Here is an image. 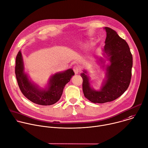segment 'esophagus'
Instances as JSON below:
<instances>
[{"instance_id": "obj_1", "label": "esophagus", "mask_w": 148, "mask_h": 148, "mask_svg": "<svg viewBox=\"0 0 148 148\" xmlns=\"http://www.w3.org/2000/svg\"><path fill=\"white\" fill-rule=\"evenodd\" d=\"M73 70H74V73H75V74H77L79 73V71H80V69H79V67H78V66H74V67H73Z\"/></svg>"}]
</instances>
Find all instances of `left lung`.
I'll return each mask as SVG.
<instances>
[{
    "mask_svg": "<svg viewBox=\"0 0 148 148\" xmlns=\"http://www.w3.org/2000/svg\"><path fill=\"white\" fill-rule=\"evenodd\" d=\"M104 29L106 38L103 55L110 64L105 68V59L98 58L101 68L105 70V78L100 89L95 90L90 86V78L85 70L81 74L84 95L95 103H104L117 99L127 89L131 78L132 56L128 43L114 30L109 27Z\"/></svg>",
    "mask_w": 148,
    "mask_h": 148,
    "instance_id": "left-lung-1",
    "label": "left lung"
}]
</instances>
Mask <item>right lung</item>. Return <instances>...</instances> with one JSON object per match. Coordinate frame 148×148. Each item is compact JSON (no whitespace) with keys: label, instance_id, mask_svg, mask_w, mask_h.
Returning a JSON list of instances; mask_svg holds the SVG:
<instances>
[{"label":"right lung","instance_id":"right-lung-1","mask_svg":"<svg viewBox=\"0 0 148 148\" xmlns=\"http://www.w3.org/2000/svg\"><path fill=\"white\" fill-rule=\"evenodd\" d=\"M23 55L20 51L16 56L15 73L23 94L34 103L48 106L56 103L62 95L65 85L74 75L72 69L52 75L45 88L32 81L25 72Z\"/></svg>","mask_w":148,"mask_h":148}]
</instances>
